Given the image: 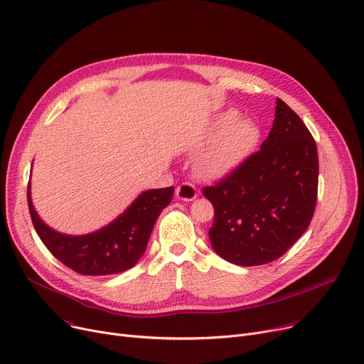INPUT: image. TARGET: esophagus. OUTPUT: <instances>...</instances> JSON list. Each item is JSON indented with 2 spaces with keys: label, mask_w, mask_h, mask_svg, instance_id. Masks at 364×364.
Wrapping results in <instances>:
<instances>
[{
  "label": "esophagus",
  "mask_w": 364,
  "mask_h": 364,
  "mask_svg": "<svg viewBox=\"0 0 364 364\" xmlns=\"http://www.w3.org/2000/svg\"><path fill=\"white\" fill-rule=\"evenodd\" d=\"M197 196H198L197 188L189 182H182L176 188V197L182 201H192V200L197 198Z\"/></svg>",
  "instance_id": "obj_1"
}]
</instances>
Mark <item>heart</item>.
<instances>
[{"label": "heart", "instance_id": "1", "mask_svg": "<svg viewBox=\"0 0 364 364\" xmlns=\"http://www.w3.org/2000/svg\"><path fill=\"white\" fill-rule=\"evenodd\" d=\"M237 120V114L226 113L218 123V131L226 129L200 160L201 172L207 176H222L237 166L257 142V129L250 122Z\"/></svg>", "mask_w": 364, "mask_h": 364}]
</instances>
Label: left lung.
<instances>
[{
	"instance_id": "1",
	"label": "left lung",
	"mask_w": 364,
	"mask_h": 364,
	"mask_svg": "<svg viewBox=\"0 0 364 364\" xmlns=\"http://www.w3.org/2000/svg\"><path fill=\"white\" fill-rule=\"evenodd\" d=\"M318 157L304 122L281 98L273 127L257 153L203 189L215 207L213 248L238 266L284 255L309 228L317 200Z\"/></svg>"
}]
</instances>
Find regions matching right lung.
Returning a JSON list of instances; mask_svg holds the SVG:
<instances>
[{"mask_svg":"<svg viewBox=\"0 0 364 364\" xmlns=\"http://www.w3.org/2000/svg\"><path fill=\"white\" fill-rule=\"evenodd\" d=\"M173 192V186L145 191L114 222L80 237L53 230L39 219L31 200V182L28 205L38 237L58 262L80 274L104 276L136 264L146 250L157 218L172 201Z\"/></svg>","mask_w":364,"mask_h":364,"instance_id":"obj_1","label":"right lung"}]
</instances>
